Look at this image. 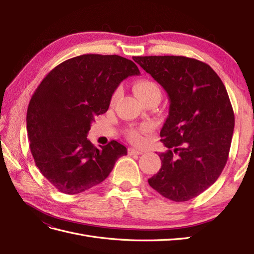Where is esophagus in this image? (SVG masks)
Returning a JSON list of instances; mask_svg holds the SVG:
<instances>
[{"label":"esophagus","mask_w":254,"mask_h":254,"mask_svg":"<svg viewBox=\"0 0 254 254\" xmlns=\"http://www.w3.org/2000/svg\"><path fill=\"white\" fill-rule=\"evenodd\" d=\"M128 151H129V155H142V153L144 152L141 149H136V148H133V147L129 148Z\"/></svg>","instance_id":"esophagus-1"}]
</instances>
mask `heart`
<instances>
[{
    "instance_id": "heart-1",
    "label": "heart",
    "mask_w": 254,
    "mask_h": 254,
    "mask_svg": "<svg viewBox=\"0 0 254 254\" xmlns=\"http://www.w3.org/2000/svg\"><path fill=\"white\" fill-rule=\"evenodd\" d=\"M133 90L135 92V94L137 95V97H139L142 102L153 96H157V95L161 96V91H160V88L158 87V84L148 79H142L135 82L133 86ZM121 94H122V88H118L113 92L112 97H111V103L117 102L119 97L121 96ZM128 136L130 140L136 142L141 139V133L139 130L130 129L128 131Z\"/></svg>"
}]
</instances>
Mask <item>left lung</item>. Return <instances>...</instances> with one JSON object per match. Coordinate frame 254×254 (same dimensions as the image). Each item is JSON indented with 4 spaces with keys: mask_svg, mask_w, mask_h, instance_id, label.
<instances>
[{
    "mask_svg": "<svg viewBox=\"0 0 254 254\" xmlns=\"http://www.w3.org/2000/svg\"><path fill=\"white\" fill-rule=\"evenodd\" d=\"M137 64L164 88L170 112L160 131L166 151L148 179L176 202L200 195L218 179L228 161L234 112L225 84L202 61L184 56H136Z\"/></svg>",
    "mask_w": 254,
    "mask_h": 254,
    "instance_id": "left-lung-1",
    "label": "left lung"
}]
</instances>
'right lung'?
Masks as SVG:
<instances>
[{"label": "right lung", "instance_id": "1", "mask_svg": "<svg viewBox=\"0 0 254 254\" xmlns=\"http://www.w3.org/2000/svg\"><path fill=\"white\" fill-rule=\"evenodd\" d=\"M139 74L124 57L87 54L54 67L36 89L26 115L30 152L61 193L74 195L97 186L127 155L117 141L96 148L87 135L95 117L108 110L121 81Z\"/></svg>", "mask_w": 254, "mask_h": 254}]
</instances>
